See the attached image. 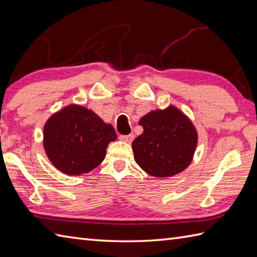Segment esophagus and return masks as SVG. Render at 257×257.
Here are the masks:
<instances>
[{"label":"esophagus","instance_id":"34e87169","mask_svg":"<svg viewBox=\"0 0 257 257\" xmlns=\"http://www.w3.org/2000/svg\"><path fill=\"white\" fill-rule=\"evenodd\" d=\"M134 135L130 134V135H127V136H120L119 139L121 141H124V143H132V141L134 140Z\"/></svg>","mask_w":257,"mask_h":257}]
</instances>
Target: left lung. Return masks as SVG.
<instances>
[{"mask_svg":"<svg viewBox=\"0 0 257 257\" xmlns=\"http://www.w3.org/2000/svg\"><path fill=\"white\" fill-rule=\"evenodd\" d=\"M144 133L133 141L135 161L152 177L168 178L187 169L193 159L198 133L177 107L141 117Z\"/></svg>","mask_w":257,"mask_h":257,"instance_id":"obj_1","label":"left lung"}]
</instances>
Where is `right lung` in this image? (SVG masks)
<instances>
[{"label": "right lung", "instance_id": "obj_1", "mask_svg": "<svg viewBox=\"0 0 257 257\" xmlns=\"http://www.w3.org/2000/svg\"><path fill=\"white\" fill-rule=\"evenodd\" d=\"M43 145L47 158L59 171L78 176L91 171L106 157L117 135L110 123L86 107L69 105L48 118Z\"/></svg>", "mask_w": 257, "mask_h": 257}]
</instances>
